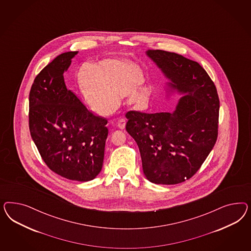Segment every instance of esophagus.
Segmentation results:
<instances>
[{
	"instance_id": "34e87169",
	"label": "esophagus",
	"mask_w": 251,
	"mask_h": 251,
	"mask_svg": "<svg viewBox=\"0 0 251 251\" xmlns=\"http://www.w3.org/2000/svg\"><path fill=\"white\" fill-rule=\"evenodd\" d=\"M125 125H126L125 119H121V120L118 122V127H119L120 129H125Z\"/></svg>"
}]
</instances>
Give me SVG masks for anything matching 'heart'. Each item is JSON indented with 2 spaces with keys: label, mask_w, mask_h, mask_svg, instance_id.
<instances>
[{
  "label": "heart",
  "mask_w": 251,
  "mask_h": 251,
  "mask_svg": "<svg viewBox=\"0 0 251 251\" xmlns=\"http://www.w3.org/2000/svg\"><path fill=\"white\" fill-rule=\"evenodd\" d=\"M76 83L85 105L102 116L114 112L120 105V96H127L129 104L138 105L151 94L149 85L137 84L135 69L117 59L82 64L76 72Z\"/></svg>",
  "instance_id": "heart-1"
}]
</instances>
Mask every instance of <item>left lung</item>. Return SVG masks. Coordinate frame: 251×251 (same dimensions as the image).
<instances>
[{
	"label": "left lung",
	"instance_id": "left-lung-1",
	"mask_svg": "<svg viewBox=\"0 0 251 251\" xmlns=\"http://www.w3.org/2000/svg\"><path fill=\"white\" fill-rule=\"evenodd\" d=\"M78 51L57 56L36 76L29 92V130L41 158L58 175L94 179L102 169L107 120L68 90L63 74Z\"/></svg>",
	"mask_w": 251,
	"mask_h": 251
}]
</instances>
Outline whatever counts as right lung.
Returning <instances> with one entry per match:
<instances>
[{
  "label": "right lung",
  "mask_w": 251,
  "mask_h": 251,
  "mask_svg": "<svg viewBox=\"0 0 251 251\" xmlns=\"http://www.w3.org/2000/svg\"><path fill=\"white\" fill-rule=\"evenodd\" d=\"M147 55L171 80V87L188 95L171 113L128 111L126 130L138 145L146 178L178 184L197 173L215 145L220 101L213 80L196 61L161 50Z\"/></svg>",
  "instance_id": "obj_1"
}]
</instances>
